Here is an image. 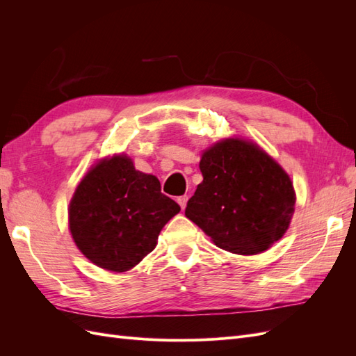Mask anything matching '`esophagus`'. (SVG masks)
<instances>
[{
	"label": "esophagus",
	"instance_id": "34e87169",
	"mask_svg": "<svg viewBox=\"0 0 356 356\" xmlns=\"http://www.w3.org/2000/svg\"><path fill=\"white\" fill-rule=\"evenodd\" d=\"M177 200H178V203H179L181 209H186V207H187V200H188V196H179Z\"/></svg>",
	"mask_w": 356,
	"mask_h": 356
}]
</instances>
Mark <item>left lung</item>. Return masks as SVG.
Segmentation results:
<instances>
[{
  "label": "left lung",
  "mask_w": 356,
  "mask_h": 356,
  "mask_svg": "<svg viewBox=\"0 0 356 356\" xmlns=\"http://www.w3.org/2000/svg\"><path fill=\"white\" fill-rule=\"evenodd\" d=\"M203 181L186 217L221 250L241 255L266 251L288 230L296 191L286 172L264 149L241 138L204 149Z\"/></svg>",
  "instance_id": "obj_1"
}]
</instances>
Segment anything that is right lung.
Here are the masks:
<instances>
[{
    "instance_id": "obj_1",
    "label": "right lung",
    "mask_w": 356,
    "mask_h": 356,
    "mask_svg": "<svg viewBox=\"0 0 356 356\" xmlns=\"http://www.w3.org/2000/svg\"><path fill=\"white\" fill-rule=\"evenodd\" d=\"M179 211L154 175L118 154L102 159L83 177L70 202L68 222L86 258L120 273L154 250L161 229Z\"/></svg>"
}]
</instances>
